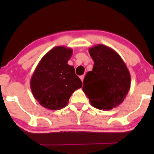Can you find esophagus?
Instances as JSON below:
<instances>
[{
  "label": "esophagus",
  "mask_w": 154,
  "mask_h": 154,
  "mask_svg": "<svg viewBox=\"0 0 154 154\" xmlns=\"http://www.w3.org/2000/svg\"><path fill=\"white\" fill-rule=\"evenodd\" d=\"M79 78H80L81 80H82V82H83V80H84V78H85V76L84 75H82L79 77Z\"/></svg>",
  "instance_id": "obj_1"
}]
</instances>
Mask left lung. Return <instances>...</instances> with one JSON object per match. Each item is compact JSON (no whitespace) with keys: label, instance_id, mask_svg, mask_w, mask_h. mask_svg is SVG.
Here are the masks:
<instances>
[{"label":"left lung","instance_id":"8db88e82","mask_svg":"<svg viewBox=\"0 0 154 154\" xmlns=\"http://www.w3.org/2000/svg\"><path fill=\"white\" fill-rule=\"evenodd\" d=\"M94 61L83 81L82 90L93 107L111 110L121 104L130 89V74L121 56L105 45L89 49Z\"/></svg>","mask_w":154,"mask_h":154}]
</instances>
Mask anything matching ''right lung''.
Wrapping results in <instances>:
<instances>
[{"instance_id":"add662e5","label":"right lung","mask_w":154,"mask_h":154,"mask_svg":"<svg viewBox=\"0 0 154 154\" xmlns=\"http://www.w3.org/2000/svg\"><path fill=\"white\" fill-rule=\"evenodd\" d=\"M72 52L70 48L54 47L42 58L32 75V93L45 109L59 110L65 107L72 93L82 88L74 66L67 63Z\"/></svg>"}]
</instances>
